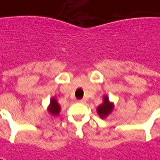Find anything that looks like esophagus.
I'll return each instance as SVG.
<instances>
[{
    "label": "esophagus",
    "mask_w": 160,
    "mask_h": 160,
    "mask_svg": "<svg viewBox=\"0 0 160 160\" xmlns=\"http://www.w3.org/2000/svg\"><path fill=\"white\" fill-rule=\"evenodd\" d=\"M78 102H79L80 103H86V100L82 98V99H80V100H78Z\"/></svg>",
    "instance_id": "obj_1"
}]
</instances>
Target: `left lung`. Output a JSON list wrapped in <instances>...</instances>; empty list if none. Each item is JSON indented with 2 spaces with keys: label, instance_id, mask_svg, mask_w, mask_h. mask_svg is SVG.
<instances>
[{
  "label": "left lung",
  "instance_id": "obj_1",
  "mask_svg": "<svg viewBox=\"0 0 160 160\" xmlns=\"http://www.w3.org/2000/svg\"><path fill=\"white\" fill-rule=\"evenodd\" d=\"M113 109V104L109 102L107 97L103 98V103L98 107V113L101 118H105L109 115Z\"/></svg>",
  "mask_w": 160,
  "mask_h": 160
}]
</instances>
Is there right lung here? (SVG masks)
<instances>
[{
  "mask_svg": "<svg viewBox=\"0 0 160 160\" xmlns=\"http://www.w3.org/2000/svg\"><path fill=\"white\" fill-rule=\"evenodd\" d=\"M48 112L53 115H57L60 112V105L57 103V100L55 98H52L51 101H50V105L48 107Z\"/></svg>",
  "mask_w": 160,
  "mask_h": 160,
  "instance_id": "1",
  "label": "right lung"
}]
</instances>
